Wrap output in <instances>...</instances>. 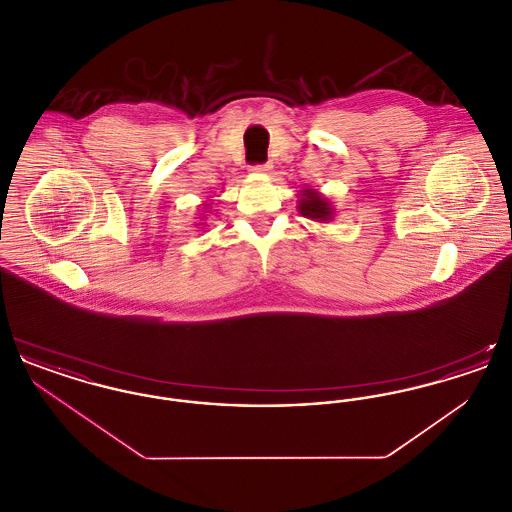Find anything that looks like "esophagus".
Returning a JSON list of instances; mask_svg holds the SVG:
<instances>
[{
    "instance_id": "obj_1",
    "label": "esophagus",
    "mask_w": 512,
    "mask_h": 512,
    "mask_svg": "<svg viewBox=\"0 0 512 512\" xmlns=\"http://www.w3.org/2000/svg\"><path fill=\"white\" fill-rule=\"evenodd\" d=\"M268 171H270V165H268V163L253 165V167H251V172H255V174H267Z\"/></svg>"
}]
</instances>
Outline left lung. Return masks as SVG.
<instances>
[{"label":"left lung","instance_id":"left-lung-1","mask_svg":"<svg viewBox=\"0 0 512 512\" xmlns=\"http://www.w3.org/2000/svg\"><path fill=\"white\" fill-rule=\"evenodd\" d=\"M299 213L307 219L322 220V222H328L334 215V209L330 205V201L326 197L315 192V190H303L301 192V199H299V205H297Z\"/></svg>","mask_w":512,"mask_h":512}]
</instances>
